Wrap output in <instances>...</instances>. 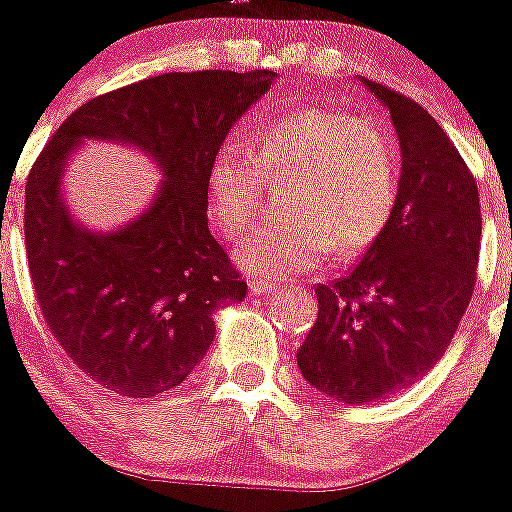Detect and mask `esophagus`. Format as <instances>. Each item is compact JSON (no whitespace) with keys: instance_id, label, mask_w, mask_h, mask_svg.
<instances>
[{"instance_id":"esophagus-1","label":"esophagus","mask_w":512,"mask_h":512,"mask_svg":"<svg viewBox=\"0 0 512 512\" xmlns=\"http://www.w3.org/2000/svg\"><path fill=\"white\" fill-rule=\"evenodd\" d=\"M278 288L280 285L275 283V280H252L250 283V290L252 293H257V296H273Z\"/></svg>"}]
</instances>
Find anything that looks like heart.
I'll return each mask as SVG.
<instances>
[{
    "label": "heart",
    "instance_id": "1",
    "mask_svg": "<svg viewBox=\"0 0 512 512\" xmlns=\"http://www.w3.org/2000/svg\"><path fill=\"white\" fill-rule=\"evenodd\" d=\"M265 176L296 181L285 193L288 219L257 227L234 252L237 265L255 275L303 273L331 252L352 260L382 237L398 204L393 142L365 119L336 109H301L267 122L255 137V155L242 142L216 150L206 188L219 232H245Z\"/></svg>",
    "mask_w": 512,
    "mask_h": 512
}]
</instances>
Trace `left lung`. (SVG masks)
I'll return each instance as SVG.
<instances>
[{"label": "left lung", "instance_id": "8db88e82", "mask_svg": "<svg viewBox=\"0 0 512 512\" xmlns=\"http://www.w3.org/2000/svg\"><path fill=\"white\" fill-rule=\"evenodd\" d=\"M400 142L393 219L352 273L319 285V319L298 349L303 380L365 405L408 388L444 357L472 298L480 193L454 142L421 104L370 78Z\"/></svg>", "mask_w": 512, "mask_h": 512}]
</instances>
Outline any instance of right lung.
Instances as JSON below:
<instances>
[{
  "mask_svg": "<svg viewBox=\"0 0 512 512\" xmlns=\"http://www.w3.org/2000/svg\"><path fill=\"white\" fill-rule=\"evenodd\" d=\"M275 71L163 73L86 101L58 127L25 188V245L45 324L73 365L130 398L181 385L214 342L216 308L247 283L211 237L209 168ZM86 139L140 149L161 168L156 199L112 233L62 199L67 158Z\"/></svg>",
  "mask_w": 512,
  "mask_h": 512,
  "instance_id": "1",
  "label": "right lung"
}]
</instances>
